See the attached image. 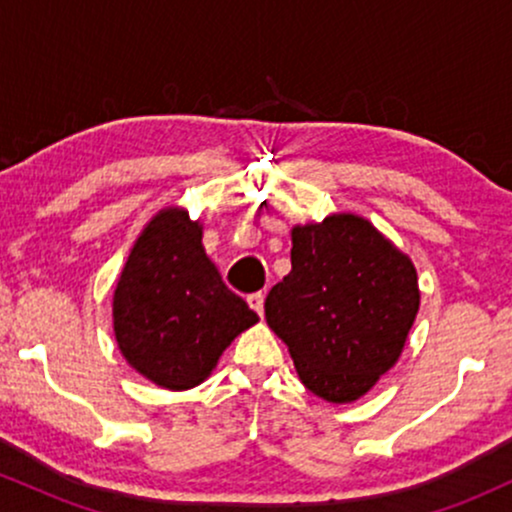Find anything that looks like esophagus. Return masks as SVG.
I'll list each match as a JSON object with an SVG mask.
<instances>
[{
	"label": "esophagus",
	"mask_w": 512,
	"mask_h": 512,
	"mask_svg": "<svg viewBox=\"0 0 512 512\" xmlns=\"http://www.w3.org/2000/svg\"><path fill=\"white\" fill-rule=\"evenodd\" d=\"M248 303H250V308L255 310L257 315H262V313H264V293H262V291L250 293V296H248Z\"/></svg>",
	"instance_id": "obj_1"
}]
</instances>
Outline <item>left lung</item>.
Segmentation results:
<instances>
[{"label": "left lung", "mask_w": 512, "mask_h": 512, "mask_svg": "<svg viewBox=\"0 0 512 512\" xmlns=\"http://www.w3.org/2000/svg\"><path fill=\"white\" fill-rule=\"evenodd\" d=\"M291 240V272L264 301L267 325L310 392L354 402L402 354L419 313L416 269L354 214L296 226Z\"/></svg>", "instance_id": "8db88e82"}]
</instances>
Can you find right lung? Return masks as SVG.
<instances>
[{"instance_id":"add662e5","label":"right lung","mask_w":512,"mask_h":512,"mask_svg":"<svg viewBox=\"0 0 512 512\" xmlns=\"http://www.w3.org/2000/svg\"><path fill=\"white\" fill-rule=\"evenodd\" d=\"M260 320L223 284L185 209H163L134 243L113 298L129 366L168 390L202 383L240 332Z\"/></svg>"}]
</instances>
